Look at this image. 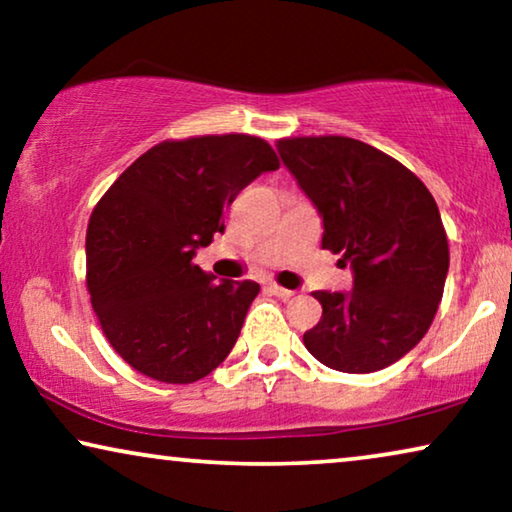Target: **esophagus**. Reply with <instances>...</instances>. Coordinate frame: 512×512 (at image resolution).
<instances>
[{
  "label": "esophagus",
  "instance_id": "34e87169",
  "mask_svg": "<svg viewBox=\"0 0 512 512\" xmlns=\"http://www.w3.org/2000/svg\"><path fill=\"white\" fill-rule=\"evenodd\" d=\"M268 289H270V293H275V296L282 298V300L291 298L293 293H296V291H291V289H284V286H279V284H275V282H272V284L268 286Z\"/></svg>",
  "mask_w": 512,
  "mask_h": 512
}]
</instances>
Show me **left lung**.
<instances>
[{
	"instance_id": "left-lung-1",
	"label": "left lung",
	"mask_w": 512,
	"mask_h": 512,
	"mask_svg": "<svg viewBox=\"0 0 512 512\" xmlns=\"http://www.w3.org/2000/svg\"><path fill=\"white\" fill-rule=\"evenodd\" d=\"M277 151L324 219L321 247L352 265L354 289L317 291L314 359L342 373L396 363L429 331L450 247L436 200L408 167L352 137H289Z\"/></svg>"
}]
</instances>
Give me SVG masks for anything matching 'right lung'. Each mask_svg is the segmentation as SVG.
Wrapping results in <instances>:
<instances>
[{
    "instance_id": "obj_1",
    "label": "right lung",
    "mask_w": 512,
    "mask_h": 512,
    "mask_svg": "<svg viewBox=\"0 0 512 512\" xmlns=\"http://www.w3.org/2000/svg\"><path fill=\"white\" fill-rule=\"evenodd\" d=\"M279 167L261 137L167 139L142 153L90 214L86 284L109 345L151 380L191 384L230 354L261 286L214 282L195 251L223 233V209Z\"/></svg>"
}]
</instances>
